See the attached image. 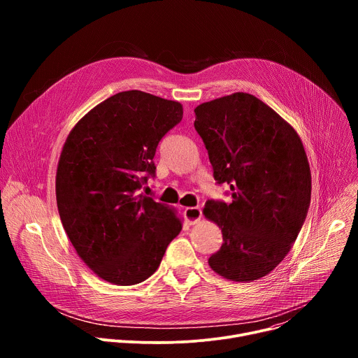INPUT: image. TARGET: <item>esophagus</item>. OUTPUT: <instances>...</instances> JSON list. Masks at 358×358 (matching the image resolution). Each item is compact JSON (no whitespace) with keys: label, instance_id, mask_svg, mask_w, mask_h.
<instances>
[{"label":"esophagus","instance_id":"obj_1","mask_svg":"<svg viewBox=\"0 0 358 358\" xmlns=\"http://www.w3.org/2000/svg\"><path fill=\"white\" fill-rule=\"evenodd\" d=\"M201 217H202V213H201V208L198 207H188L184 210V218L189 225L196 224L201 220Z\"/></svg>","mask_w":358,"mask_h":358}]
</instances>
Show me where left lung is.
Listing matches in <instances>:
<instances>
[{"label":"left lung","mask_w":358,"mask_h":358,"mask_svg":"<svg viewBox=\"0 0 358 358\" xmlns=\"http://www.w3.org/2000/svg\"><path fill=\"white\" fill-rule=\"evenodd\" d=\"M215 180L232 202L208 201L203 217L221 228L208 265L234 282L271 273L292 249L310 206L312 174L290 123L253 94L236 92L194 109Z\"/></svg>","instance_id":"left-lung-1"}]
</instances>
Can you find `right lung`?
Returning a JSON list of instances; mask_svg holds the SVG:
<instances>
[{
    "instance_id": "obj_1",
    "label": "right lung",
    "mask_w": 358,
    "mask_h": 358,
    "mask_svg": "<svg viewBox=\"0 0 358 358\" xmlns=\"http://www.w3.org/2000/svg\"><path fill=\"white\" fill-rule=\"evenodd\" d=\"M182 119V105L141 90L120 92L69 131L55 191L65 232L100 279L140 283L157 271L182 229L177 210L137 194L155 174L156 148Z\"/></svg>"
}]
</instances>
